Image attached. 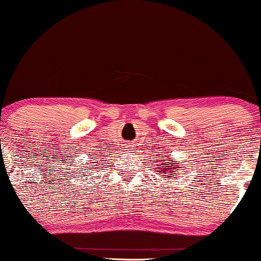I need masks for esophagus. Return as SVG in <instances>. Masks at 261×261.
Instances as JSON below:
<instances>
[{
    "mask_svg": "<svg viewBox=\"0 0 261 261\" xmlns=\"http://www.w3.org/2000/svg\"><path fill=\"white\" fill-rule=\"evenodd\" d=\"M126 147H127V148H134L135 146L133 145V143H127V146H126Z\"/></svg>",
    "mask_w": 261,
    "mask_h": 261,
    "instance_id": "obj_1",
    "label": "esophagus"
}]
</instances>
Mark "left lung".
I'll return each instance as SVG.
<instances>
[{
  "label": "left lung",
  "instance_id": "obj_1",
  "mask_svg": "<svg viewBox=\"0 0 261 261\" xmlns=\"http://www.w3.org/2000/svg\"><path fill=\"white\" fill-rule=\"evenodd\" d=\"M170 161V160H169ZM173 161V160H172ZM161 162H163V164H162V170H163V172H166V170H164V167H170V166H173V163H172V162H167V163H168V166H167V164H164V163H166V162H164V161H161ZM174 168H175V167H174ZM154 169H157V168H154ZM170 169H172V168H168V175H170V174H172V170H170ZM174 172H176V170H174ZM161 173V172H160Z\"/></svg>",
  "mask_w": 261,
  "mask_h": 261
}]
</instances>
